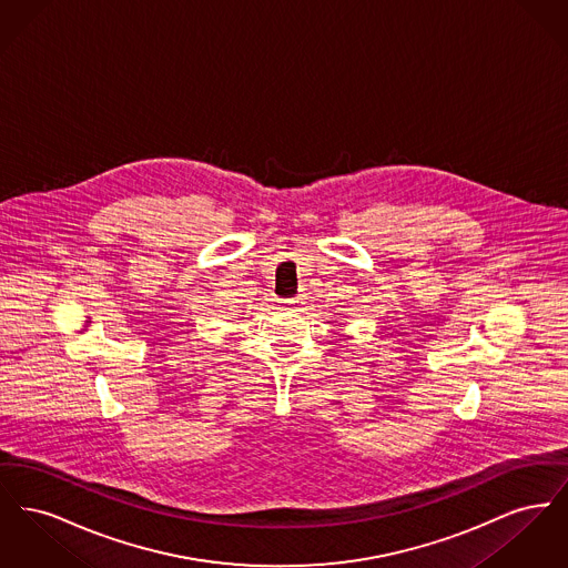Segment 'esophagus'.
I'll list each match as a JSON object with an SVG mask.
<instances>
[{"label": "esophagus", "instance_id": "34e87169", "mask_svg": "<svg viewBox=\"0 0 568 568\" xmlns=\"http://www.w3.org/2000/svg\"><path fill=\"white\" fill-rule=\"evenodd\" d=\"M278 304H281V308H297L300 304H304V296L296 297H285V300H278Z\"/></svg>", "mask_w": 568, "mask_h": 568}]
</instances>
